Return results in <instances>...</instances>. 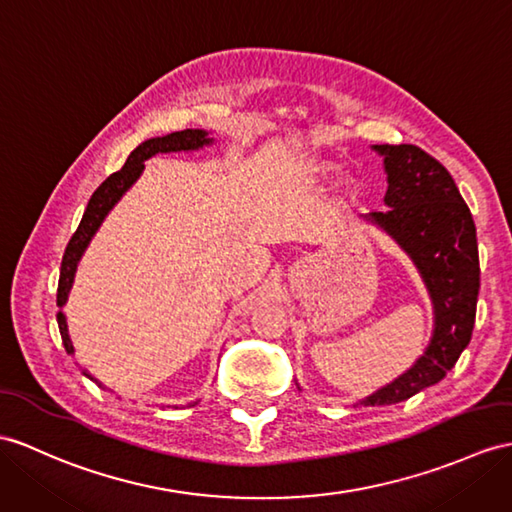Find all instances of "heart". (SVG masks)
Here are the masks:
<instances>
[{
  "label": "heart",
  "mask_w": 512,
  "mask_h": 512,
  "mask_svg": "<svg viewBox=\"0 0 512 512\" xmlns=\"http://www.w3.org/2000/svg\"><path fill=\"white\" fill-rule=\"evenodd\" d=\"M323 171H330V167H326V169H323Z\"/></svg>",
  "instance_id": "obj_1"
}]
</instances>
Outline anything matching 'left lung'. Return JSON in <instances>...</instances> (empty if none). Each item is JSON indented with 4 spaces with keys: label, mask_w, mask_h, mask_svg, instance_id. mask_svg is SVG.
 <instances>
[{
    "label": "left lung",
    "mask_w": 512,
    "mask_h": 512,
    "mask_svg": "<svg viewBox=\"0 0 512 512\" xmlns=\"http://www.w3.org/2000/svg\"><path fill=\"white\" fill-rule=\"evenodd\" d=\"M384 162L386 210L363 219L413 260L434 310L430 343L413 367L358 404L389 406L441 382L471 341L480 289L476 223L439 160L417 145H371ZM354 404V406H358Z\"/></svg>",
    "instance_id": "8db88e82"
}]
</instances>
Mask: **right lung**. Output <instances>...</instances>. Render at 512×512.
<instances>
[{"instance_id": "right-lung-1", "label": "right lung", "mask_w": 512, "mask_h": 512, "mask_svg": "<svg viewBox=\"0 0 512 512\" xmlns=\"http://www.w3.org/2000/svg\"><path fill=\"white\" fill-rule=\"evenodd\" d=\"M215 139L210 136V132L206 130H182V132H171L165 136H154V139L143 141L134 152L128 156L126 165H123L119 171L108 176L102 184L97 186V191L91 195L89 206H86L80 226L76 230V234L71 236V241L65 249V256H62V265H60V280H58V295H56V304H58V328H60V336H62V345H65L67 354H73V343L69 336V328H67V317L62 313V306L67 304L69 299V291L73 286V280H76V271H78V263L82 260L86 247H89L91 239L95 236V232L102 226L104 219L108 217V213L119 199L126 195V191L130 186L141 178V173L145 169V160H149L156 154H171V152H195V149H202L206 145H213ZM82 373L86 378H91L93 382H97L99 386H104L99 380H95L89 371L82 369Z\"/></svg>"}]
</instances>
